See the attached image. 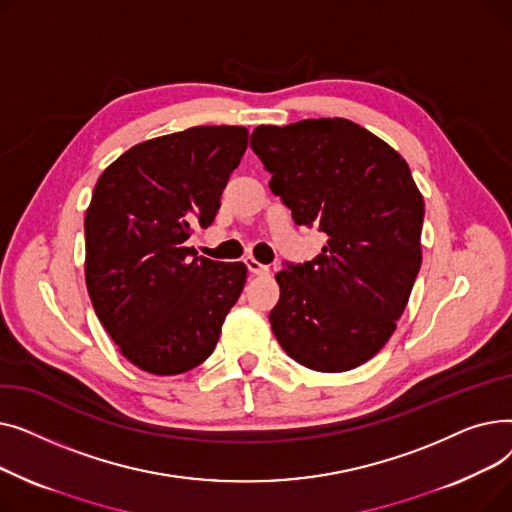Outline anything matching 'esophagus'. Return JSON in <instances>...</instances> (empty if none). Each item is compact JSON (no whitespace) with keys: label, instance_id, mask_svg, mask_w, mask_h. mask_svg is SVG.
Returning a JSON list of instances; mask_svg holds the SVG:
<instances>
[{"label":"esophagus","instance_id":"34e87169","mask_svg":"<svg viewBox=\"0 0 512 512\" xmlns=\"http://www.w3.org/2000/svg\"><path fill=\"white\" fill-rule=\"evenodd\" d=\"M245 265L249 267V272H251L253 276H267V274H270V267L259 263V261L253 259V257H247V259H245Z\"/></svg>","mask_w":512,"mask_h":512}]
</instances>
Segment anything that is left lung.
Listing matches in <instances>:
<instances>
[{
	"label": "left lung",
	"mask_w": 512,
	"mask_h": 512,
	"mask_svg": "<svg viewBox=\"0 0 512 512\" xmlns=\"http://www.w3.org/2000/svg\"><path fill=\"white\" fill-rule=\"evenodd\" d=\"M251 149L299 226L328 234L276 274L272 330L297 363L340 373L382 351L421 267L423 197L388 143L344 118L257 126Z\"/></svg>",
	"instance_id": "obj_1"
}]
</instances>
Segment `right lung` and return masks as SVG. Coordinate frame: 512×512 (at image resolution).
Here are the masks:
<instances>
[{
    "mask_svg": "<svg viewBox=\"0 0 512 512\" xmlns=\"http://www.w3.org/2000/svg\"><path fill=\"white\" fill-rule=\"evenodd\" d=\"M242 126H195L130 147L99 176L85 215V280L120 353L153 375L201 365L247 280L245 263L197 257L247 149Z\"/></svg>",
    "mask_w": 512,
    "mask_h": 512,
    "instance_id": "obj_1",
    "label": "right lung"
}]
</instances>
